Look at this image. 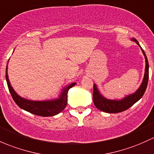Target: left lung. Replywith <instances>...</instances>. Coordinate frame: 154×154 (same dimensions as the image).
I'll use <instances>...</instances> for the list:
<instances>
[{
  "label": "left lung",
  "mask_w": 154,
  "mask_h": 154,
  "mask_svg": "<svg viewBox=\"0 0 154 154\" xmlns=\"http://www.w3.org/2000/svg\"><path fill=\"white\" fill-rule=\"evenodd\" d=\"M134 41L140 45L139 42L134 38H132ZM141 48V46L140 45ZM144 56L145 58V75H144L143 82L142 83L141 86L138 90L135 93L132 94V95H128V96L125 97L121 100H108V99L105 98V97L102 96L100 94L99 91L97 90V87L95 84L93 85V103L95 104V106L99 110L103 111L104 112H107V113H118V112H122L123 111L127 110L129 109L131 106L134 105L136 102L138 101L143 96L144 93H145V90H146L147 86H148V77H149V65H148V59H147L146 55L145 54V51L142 48Z\"/></svg>",
  "instance_id": "8db88e82"
}]
</instances>
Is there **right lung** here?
<instances>
[{"instance_id": "right-lung-1", "label": "right lung", "mask_w": 154, "mask_h": 154, "mask_svg": "<svg viewBox=\"0 0 154 154\" xmlns=\"http://www.w3.org/2000/svg\"><path fill=\"white\" fill-rule=\"evenodd\" d=\"M6 79L11 97L18 106L31 114L42 117L54 116L64 109L67 103L68 90L71 87L75 85V83H72L65 87L59 99H56L54 100H46V101H32L20 97L13 90L8 79L7 66L6 69Z\"/></svg>"}]
</instances>
